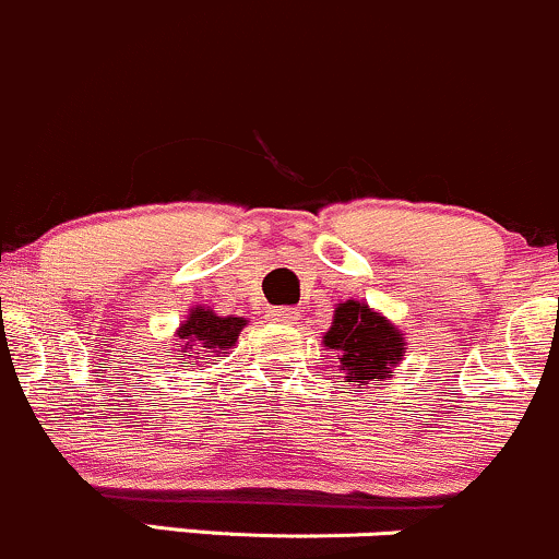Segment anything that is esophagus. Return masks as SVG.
<instances>
[{"label":"esophagus","instance_id":"obj_1","mask_svg":"<svg viewBox=\"0 0 559 559\" xmlns=\"http://www.w3.org/2000/svg\"><path fill=\"white\" fill-rule=\"evenodd\" d=\"M269 317H272L274 322H282V325H290V322L296 320V311H290V309H274Z\"/></svg>","mask_w":559,"mask_h":559}]
</instances>
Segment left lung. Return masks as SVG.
<instances>
[{"mask_svg": "<svg viewBox=\"0 0 559 559\" xmlns=\"http://www.w3.org/2000/svg\"><path fill=\"white\" fill-rule=\"evenodd\" d=\"M325 346L335 352L346 381L365 389L376 378L392 373L405 354L402 333L386 317L370 311L365 304L346 301L335 306L333 325L325 333Z\"/></svg>", "mask_w": 559, "mask_h": 559, "instance_id": "8db88e82", "label": "left lung"}]
</instances>
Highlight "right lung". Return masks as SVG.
Here are the masks:
<instances>
[{
  "instance_id": "1",
  "label": "right lung",
  "mask_w": 559,
  "mask_h": 559,
  "mask_svg": "<svg viewBox=\"0 0 559 559\" xmlns=\"http://www.w3.org/2000/svg\"><path fill=\"white\" fill-rule=\"evenodd\" d=\"M245 328L242 317H218L210 309H194L189 320L183 322L178 335L186 341V357L197 362H210L213 357H226L237 341L239 330Z\"/></svg>"
}]
</instances>
